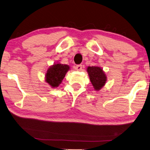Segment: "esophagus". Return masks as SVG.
<instances>
[{
  "instance_id": "34e87169",
  "label": "esophagus",
  "mask_w": 150,
  "mask_h": 150,
  "mask_svg": "<svg viewBox=\"0 0 150 150\" xmlns=\"http://www.w3.org/2000/svg\"><path fill=\"white\" fill-rule=\"evenodd\" d=\"M74 69L77 71H80L82 69V66L81 64H78L74 66Z\"/></svg>"
}]
</instances>
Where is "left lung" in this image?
Masks as SVG:
<instances>
[{
	"label": "left lung",
	"instance_id": "left-lung-1",
	"mask_svg": "<svg viewBox=\"0 0 150 150\" xmlns=\"http://www.w3.org/2000/svg\"><path fill=\"white\" fill-rule=\"evenodd\" d=\"M87 72L94 90L98 91L105 85L107 80L105 74L99 66H88Z\"/></svg>",
	"mask_w": 150,
	"mask_h": 150
}]
</instances>
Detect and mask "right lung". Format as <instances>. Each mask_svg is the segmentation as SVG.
I'll list each match as a JSON object with an SVG mask.
<instances>
[{
  "label": "right lung",
  "instance_id": "1",
  "mask_svg": "<svg viewBox=\"0 0 150 150\" xmlns=\"http://www.w3.org/2000/svg\"><path fill=\"white\" fill-rule=\"evenodd\" d=\"M70 70L67 64L56 63L51 66L46 71L45 81L52 88H56L61 84L66 72Z\"/></svg>",
  "mask_w": 150,
  "mask_h": 150
}]
</instances>
